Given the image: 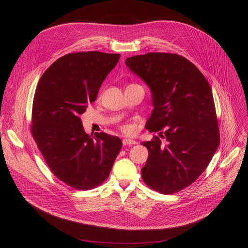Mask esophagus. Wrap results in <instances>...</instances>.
I'll list each match as a JSON object with an SVG mask.
<instances>
[{
	"label": "esophagus",
	"mask_w": 248,
	"mask_h": 248,
	"mask_svg": "<svg viewBox=\"0 0 248 248\" xmlns=\"http://www.w3.org/2000/svg\"><path fill=\"white\" fill-rule=\"evenodd\" d=\"M123 144H124V146H132V145H136L137 141L132 139H124Z\"/></svg>",
	"instance_id": "obj_1"
}]
</instances>
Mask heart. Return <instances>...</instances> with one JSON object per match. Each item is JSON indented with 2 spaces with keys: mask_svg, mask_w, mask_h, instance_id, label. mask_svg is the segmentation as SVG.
Wrapping results in <instances>:
<instances>
[{
  "mask_svg": "<svg viewBox=\"0 0 248 248\" xmlns=\"http://www.w3.org/2000/svg\"><path fill=\"white\" fill-rule=\"evenodd\" d=\"M121 129H122V131H123L124 133L129 134V133L132 132V126L128 125V124H124V125L121 126Z\"/></svg>",
  "mask_w": 248,
  "mask_h": 248,
  "instance_id": "1",
  "label": "heart"
}]
</instances>
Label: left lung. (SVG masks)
Listing matches in <instances>:
<instances>
[{"label":"left lung","instance_id":"left-lung-1","mask_svg":"<svg viewBox=\"0 0 248 248\" xmlns=\"http://www.w3.org/2000/svg\"><path fill=\"white\" fill-rule=\"evenodd\" d=\"M125 64L152 90L154 109L146 128L159 132L141 144L149 151L141 178L161 194L177 193L200 177L219 147L211 87L191 61L178 54L150 52L126 58Z\"/></svg>","mask_w":248,"mask_h":248}]
</instances>
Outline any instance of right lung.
Here are the masks:
<instances>
[{"mask_svg":"<svg viewBox=\"0 0 248 248\" xmlns=\"http://www.w3.org/2000/svg\"><path fill=\"white\" fill-rule=\"evenodd\" d=\"M120 57L99 51L66 54L50 65L36 87L32 137L50 171L76 190L101 185L123 147L117 137L87 135L80 119Z\"/></svg>","mask_w":248,"mask_h":248,"instance_id":"right-lung-1","label":"right lung"}]
</instances>
